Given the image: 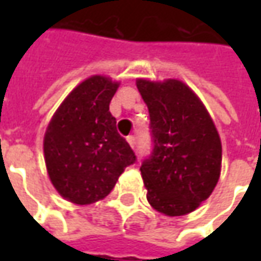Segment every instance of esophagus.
I'll return each mask as SVG.
<instances>
[{
	"label": "esophagus",
	"mask_w": 261,
	"mask_h": 261,
	"mask_svg": "<svg viewBox=\"0 0 261 261\" xmlns=\"http://www.w3.org/2000/svg\"><path fill=\"white\" fill-rule=\"evenodd\" d=\"M127 142L130 144L131 148H134V147H136V137H134V136H128V137H127Z\"/></svg>",
	"instance_id": "34e87169"
}]
</instances>
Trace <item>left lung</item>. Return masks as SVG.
Masks as SVG:
<instances>
[{"mask_svg":"<svg viewBox=\"0 0 261 261\" xmlns=\"http://www.w3.org/2000/svg\"><path fill=\"white\" fill-rule=\"evenodd\" d=\"M137 88L148 106L153 144L140 168L147 200L165 215H186L218 183V131L205 106L181 81L137 80Z\"/></svg>","mask_w":261,"mask_h":261,"instance_id":"8db88e82","label":"left lung"}]
</instances>
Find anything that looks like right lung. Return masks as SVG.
Here are the masks:
<instances>
[{"label":"right lung","mask_w":261,"mask_h":261,"mask_svg":"<svg viewBox=\"0 0 261 261\" xmlns=\"http://www.w3.org/2000/svg\"><path fill=\"white\" fill-rule=\"evenodd\" d=\"M119 82L93 75L60 105L44 134V161L56 190L85 205L113 190L136 153L116 128L109 105Z\"/></svg>","instance_id":"obj_1"}]
</instances>
